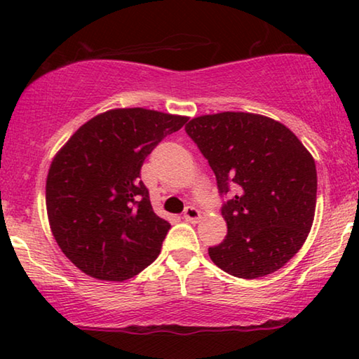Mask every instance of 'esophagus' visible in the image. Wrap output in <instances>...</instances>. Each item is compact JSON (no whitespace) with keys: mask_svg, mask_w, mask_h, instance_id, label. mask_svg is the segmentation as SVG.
I'll list each match as a JSON object with an SVG mask.
<instances>
[{"mask_svg":"<svg viewBox=\"0 0 359 359\" xmlns=\"http://www.w3.org/2000/svg\"><path fill=\"white\" fill-rule=\"evenodd\" d=\"M184 218H185L187 222L196 223L199 218H201V214H199L198 209H194V208H191V205H188V208L184 212Z\"/></svg>","mask_w":359,"mask_h":359,"instance_id":"esophagus-1","label":"esophagus"}]
</instances>
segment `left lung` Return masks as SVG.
I'll use <instances>...</instances> for the list:
<instances>
[{
	"mask_svg": "<svg viewBox=\"0 0 359 359\" xmlns=\"http://www.w3.org/2000/svg\"><path fill=\"white\" fill-rule=\"evenodd\" d=\"M215 172L220 193L234 188L222 215L228 234L209 248L222 271L258 278L280 269L301 250L317 205V168L290 128L252 112L194 117L185 125Z\"/></svg>",
	"mask_w": 359,
	"mask_h": 359,
	"instance_id": "left-lung-1",
	"label": "left lung"
}]
</instances>
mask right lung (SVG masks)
<instances>
[{
  "instance_id": "add662e5",
  "label": "right lung",
  "mask_w": 359,
  "mask_h": 359,
  "mask_svg": "<svg viewBox=\"0 0 359 359\" xmlns=\"http://www.w3.org/2000/svg\"><path fill=\"white\" fill-rule=\"evenodd\" d=\"M187 120L144 107L111 109L85 121L53 156L46 180L48 224L83 274L123 282L160 255L171 224L151 209L139 172L156 144Z\"/></svg>"
}]
</instances>
